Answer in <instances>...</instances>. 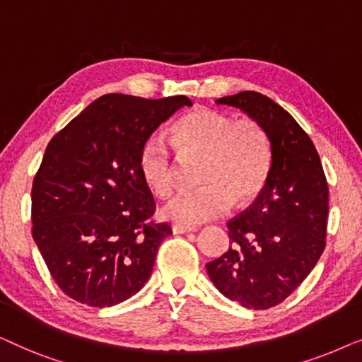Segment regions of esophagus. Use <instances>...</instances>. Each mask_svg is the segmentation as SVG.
<instances>
[{
    "label": "esophagus",
    "instance_id": "1",
    "mask_svg": "<svg viewBox=\"0 0 362 362\" xmlns=\"http://www.w3.org/2000/svg\"><path fill=\"white\" fill-rule=\"evenodd\" d=\"M194 230H196L194 226H182V224L173 226V232H175V234H187V232H194Z\"/></svg>",
    "mask_w": 362,
    "mask_h": 362
}]
</instances>
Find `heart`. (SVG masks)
I'll list each match as a JSON object with an SVG mask.
<instances>
[{
  "label": "heart",
  "instance_id": "obj_1",
  "mask_svg": "<svg viewBox=\"0 0 362 362\" xmlns=\"http://www.w3.org/2000/svg\"><path fill=\"white\" fill-rule=\"evenodd\" d=\"M171 143L182 156L202 155L199 189L181 191L163 206L161 214L176 224L196 226L244 204L265 186L272 166L270 138L254 118L234 120L224 112L197 107L171 127ZM175 156L163 136L143 141L138 153L141 180L158 196L175 187Z\"/></svg>",
  "mask_w": 362,
  "mask_h": 362
}]
</instances>
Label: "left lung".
<instances>
[{"mask_svg": "<svg viewBox=\"0 0 362 362\" xmlns=\"http://www.w3.org/2000/svg\"><path fill=\"white\" fill-rule=\"evenodd\" d=\"M216 103L240 108L265 128L272 166L254 204L227 222L229 250L206 269L227 298L267 310L293 293L323 254L328 182L311 138L279 103L254 90Z\"/></svg>", "mask_w": 362, "mask_h": 362, "instance_id": "8db88e82", "label": "left lung"}]
</instances>
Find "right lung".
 Instances as JSON below:
<instances>
[{"label":"right lung","instance_id":"add662e5","mask_svg":"<svg viewBox=\"0 0 362 362\" xmlns=\"http://www.w3.org/2000/svg\"><path fill=\"white\" fill-rule=\"evenodd\" d=\"M191 105L185 95L108 93L49 141L33 181V239L72 300L105 308L150 279L171 227L151 221L155 199L138 171V153L177 108Z\"/></svg>","mask_w":362,"mask_h":362}]
</instances>
